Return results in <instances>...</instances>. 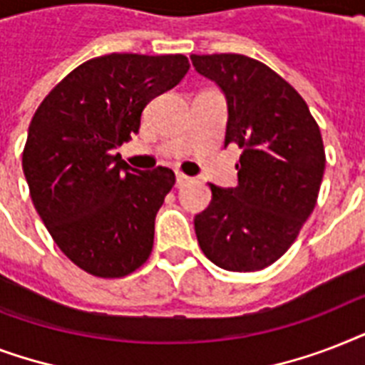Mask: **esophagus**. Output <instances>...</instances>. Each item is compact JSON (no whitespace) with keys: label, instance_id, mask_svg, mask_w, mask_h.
I'll return each mask as SVG.
<instances>
[{"label":"esophagus","instance_id":"esophagus-1","mask_svg":"<svg viewBox=\"0 0 365 365\" xmlns=\"http://www.w3.org/2000/svg\"><path fill=\"white\" fill-rule=\"evenodd\" d=\"M189 180H191V178L185 176V174H182V172H178V174H176V187H182V185H185Z\"/></svg>","mask_w":365,"mask_h":365}]
</instances>
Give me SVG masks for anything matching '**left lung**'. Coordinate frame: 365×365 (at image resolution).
<instances>
[{"label":"left lung","mask_w":365,"mask_h":365,"mask_svg":"<svg viewBox=\"0 0 365 365\" xmlns=\"http://www.w3.org/2000/svg\"><path fill=\"white\" fill-rule=\"evenodd\" d=\"M191 62L225 94V148L242 149L239 185L208 183L197 240L225 271H261L286 254L314 210L326 168L322 134L299 93L263 62L244 54H191Z\"/></svg>","instance_id":"8db88e82"}]
</instances>
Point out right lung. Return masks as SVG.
<instances>
[{
  "mask_svg": "<svg viewBox=\"0 0 365 365\" xmlns=\"http://www.w3.org/2000/svg\"><path fill=\"white\" fill-rule=\"evenodd\" d=\"M187 70L183 54L87 60L31 119L22 170L34 206L66 257L94 277H126L151 254L155 216L176 176L165 166L136 170L113 151L138 134L149 100Z\"/></svg>",
  "mask_w": 365,
  "mask_h": 365,
  "instance_id": "obj_1",
  "label": "right lung"
}]
</instances>
